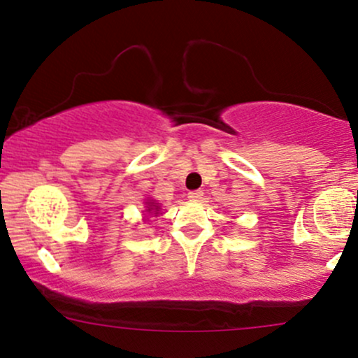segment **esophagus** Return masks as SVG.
<instances>
[{"label": "esophagus", "mask_w": 358, "mask_h": 358, "mask_svg": "<svg viewBox=\"0 0 358 358\" xmlns=\"http://www.w3.org/2000/svg\"><path fill=\"white\" fill-rule=\"evenodd\" d=\"M187 197L191 201H201V199H203V191H191L187 194Z\"/></svg>", "instance_id": "esophagus-1"}]
</instances>
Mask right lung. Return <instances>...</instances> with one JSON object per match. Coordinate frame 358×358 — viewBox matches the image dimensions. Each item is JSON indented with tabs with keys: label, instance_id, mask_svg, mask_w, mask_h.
<instances>
[{
	"label": "right lung",
	"instance_id": "add662e5",
	"mask_svg": "<svg viewBox=\"0 0 358 358\" xmlns=\"http://www.w3.org/2000/svg\"><path fill=\"white\" fill-rule=\"evenodd\" d=\"M147 208H149V209H147V211H149V213H154V214H157V213H155V211H159V208H157V206H155L154 203H149V206H147Z\"/></svg>",
	"mask_w": 358,
	"mask_h": 358
}]
</instances>
